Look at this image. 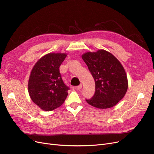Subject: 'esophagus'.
Masks as SVG:
<instances>
[{
  "label": "esophagus",
  "mask_w": 154,
  "mask_h": 154,
  "mask_svg": "<svg viewBox=\"0 0 154 154\" xmlns=\"http://www.w3.org/2000/svg\"><path fill=\"white\" fill-rule=\"evenodd\" d=\"M82 84H80V85H79V86H77L76 88H77V90L80 91V89H81V88H82Z\"/></svg>",
  "instance_id": "obj_1"
}]
</instances>
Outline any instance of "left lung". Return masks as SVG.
Masks as SVG:
<instances>
[{"label":"left lung","instance_id":"1","mask_svg":"<svg viewBox=\"0 0 154 154\" xmlns=\"http://www.w3.org/2000/svg\"><path fill=\"white\" fill-rule=\"evenodd\" d=\"M94 79L95 92L92 98L86 100L98 109L111 108L122 100L128 88V80L122 65L110 52L103 49L82 55Z\"/></svg>","mask_w":154,"mask_h":154}]
</instances>
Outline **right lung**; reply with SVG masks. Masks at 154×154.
Masks as SVG:
<instances>
[{
  "label": "right lung",
  "mask_w": 154,
  "mask_h": 154,
  "mask_svg": "<svg viewBox=\"0 0 154 154\" xmlns=\"http://www.w3.org/2000/svg\"><path fill=\"white\" fill-rule=\"evenodd\" d=\"M66 53H48L39 59L32 68L28 92L31 100L45 111H51L63 104L69 88L64 84L59 67Z\"/></svg>",
  "instance_id": "add662e5"
}]
</instances>
